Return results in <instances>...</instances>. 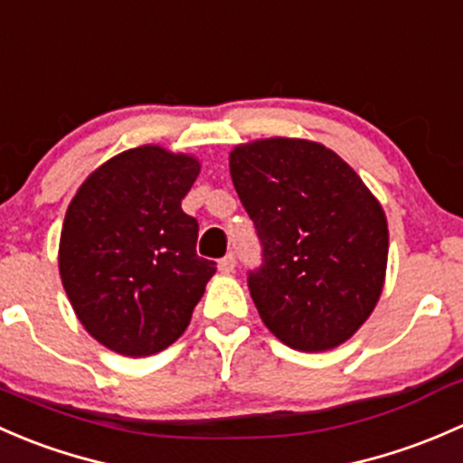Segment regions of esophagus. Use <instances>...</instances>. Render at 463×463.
Masks as SVG:
<instances>
[{
    "mask_svg": "<svg viewBox=\"0 0 463 463\" xmlns=\"http://www.w3.org/2000/svg\"><path fill=\"white\" fill-rule=\"evenodd\" d=\"M235 264H237V261H235V255L228 253L226 258L219 260V270H222L223 275H228V273H232V270H235Z\"/></svg>",
    "mask_w": 463,
    "mask_h": 463,
    "instance_id": "1",
    "label": "esophagus"
}]
</instances>
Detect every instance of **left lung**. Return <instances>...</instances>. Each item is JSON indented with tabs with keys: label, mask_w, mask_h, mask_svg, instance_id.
I'll return each instance as SVG.
<instances>
[{
	"label": "left lung",
	"mask_w": 463,
	"mask_h": 463,
	"mask_svg": "<svg viewBox=\"0 0 463 463\" xmlns=\"http://www.w3.org/2000/svg\"><path fill=\"white\" fill-rule=\"evenodd\" d=\"M264 264L249 275L261 322L287 347L326 352L372 316L387 270L385 210L334 149L258 138L228 156Z\"/></svg>",
	"instance_id": "8db88e82"
}]
</instances>
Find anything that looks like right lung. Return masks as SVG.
<instances>
[{
    "instance_id": "right-lung-1",
    "label": "right lung",
    "mask_w": 463,
    "mask_h": 463,
    "mask_svg": "<svg viewBox=\"0 0 463 463\" xmlns=\"http://www.w3.org/2000/svg\"><path fill=\"white\" fill-rule=\"evenodd\" d=\"M199 172L193 154L141 145L98 165L69 203L60 279L87 334L120 356L181 338L217 270L197 255V219L181 210Z\"/></svg>"
}]
</instances>
